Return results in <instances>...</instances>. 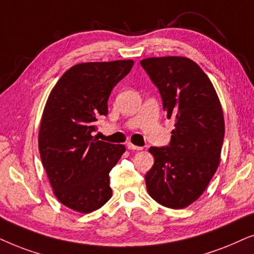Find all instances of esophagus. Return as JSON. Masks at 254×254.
<instances>
[{
    "mask_svg": "<svg viewBox=\"0 0 254 254\" xmlns=\"http://www.w3.org/2000/svg\"><path fill=\"white\" fill-rule=\"evenodd\" d=\"M127 147L129 148V150H134V151H140V150H143V147L136 146V145H133V144H131V143H127Z\"/></svg>",
    "mask_w": 254,
    "mask_h": 254,
    "instance_id": "obj_1",
    "label": "esophagus"
}]
</instances>
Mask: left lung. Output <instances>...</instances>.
Listing matches in <instances>:
<instances>
[{
	"label": "left lung",
	"mask_w": 254,
	"mask_h": 254,
	"mask_svg": "<svg viewBox=\"0 0 254 254\" xmlns=\"http://www.w3.org/2000/svg\"><path fill=\"white\" fill-rule=\"evenodd\" d=\"M174 121L171 143L150 147L154 164L145 175L148 194L164 207L182 209L202 195L217 171L224 139L218 95L201 67L185 57L140 62Z\"/></svg>",
	"instance_id": "1"
}]
</instances>
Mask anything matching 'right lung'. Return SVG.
Returning a JSON list of instances; mask_svg holds the SVG:
<instances>
[{
	"mask_svg": "<svg viewBox=\"0 0 254 254\" xmlns=\"http://www.w3.org/2000/svg\"><path fill=\"white\" fill-rule=\"evenodd\" d=\"M133 60L82 63L63 74L44 108L38 146L42 164L60 203L81 214L102 207L113 195L109 173L124 145L93 136L96 121L108 114L111 90Z\"/></svg>",
	"mask_w": 254,
	"mask_h": 254,
	"instance_id": "obj_1",
	"label": "right lung"
}]
</instances>
